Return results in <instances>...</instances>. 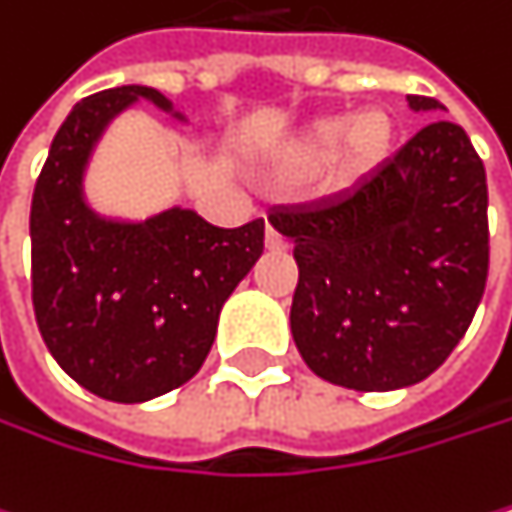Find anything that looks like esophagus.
Here are the masks:
<instances>
[{
  "label": "esophagus",
  "instance_id": "1",
  "mask_svg": "<svg viewBox=\"0 0 512 512\" xmlns=\"http://www.w3.org/2000/svg\"><path fill=\"white\" fill-rule=\"evenodd\" d=\"M267 248H285V239L276 233L273 224H267Z\"/></svg>",
  "mask_w": 512,
  "mask_h": 512
}]
</instances>
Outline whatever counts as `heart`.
Instances as JSON below:
<instances>
[{
  "instance_id": "obj_1",
  "label": "heart",
  "mask_w": 512,
  "mask_h": 512,
  "mask_svg": "<svg viewBox=\"0 0 512 512\" xmlns=\"http://www.w3.org/2000/svg\"><path fill=\"white\" fill-rule=\"evenodd\" d=\"M394 121L385 108H364L349 124L343 118H321L309 124L288 151V175H309L331 166L340 188H352L373 175L391 154Z\"/></svg>"
}]
</instances>
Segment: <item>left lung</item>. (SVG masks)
I'll return each instance as SVG.
<instances>
[{"mask_svg":"<svg viewBox=\"0 0 512 512\" xmlns=\"http://www.w3.org/2000/svg\"><path fill=\"white\" fill-rule=\"evenodd\" d=\"M413 108L440 112L434 96ZM300 270L291 334L309 370L355 391L431 376L467 334L489 279L486 166L437 118L334 200L270 212Z\"/></svg>","mask_w":512,"mask_h":512,"instance_id":"8db88e82","label":"left lung"}]
</instances>
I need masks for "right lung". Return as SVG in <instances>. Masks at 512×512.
I'll list each match as a JSON object with an SVG mask.
<instances>
[{"instance_id":"right-lung-1","label":"right lung","mask_w":512,"mask_h":512,"mask_svg":"<svg viewBox=\"0 0 512 512\" xmlns=\"http://www.w3.org/2000/svg\"><path fill=\"white\" fill-rule=\"evenodd\" d=\"M169 102L139 84L81 99L51 142L32 191V309L57 364L87 391L142 404L185 385L206 361L218 312L264 251V218L224 230L188 209L145 224L93 215L84 160L133 99Z\"/></svg>"}]
</instances>
